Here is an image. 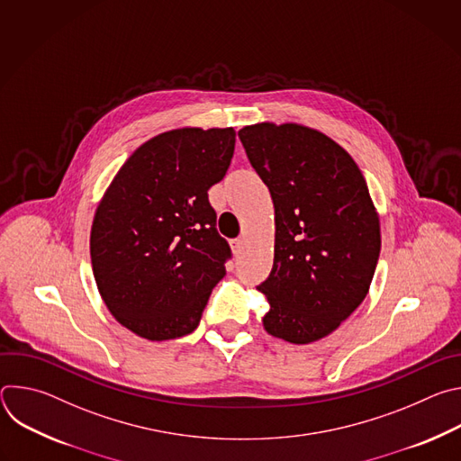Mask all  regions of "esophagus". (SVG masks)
<instances>
[{"label":"esophagus","mask_w":461,"mask_h":461,"mask_svg":"<svg viewBox=\"0 0 461 461\" xmlns=\"http://www.w3.org/2000/svg\"><path fill=\"white\" fill-rule=\"evenodd\" d=\"M242 248H244V240H242V239H235V240H231V249H233V253H235V255H239V253L242 251Z\"/></svg>","instance_id":"esophagus-1"}]
</instances>
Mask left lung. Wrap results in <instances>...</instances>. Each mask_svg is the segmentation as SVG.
<instances>
[{"label": "left lung", "instance_id": "left-lung-1", "mask_svg": "<svg viewBox=\"0 0 461 461\" xmlns=\"http://www.w3.org/2000/svg\"><path fill=\"white\" fill-rule=\"evenodd\" d=\"M239 139L270 189L274 268L257 286L265 330L294 345L332 334L368 294L381 249L379 215L354 158L301 123L244 125Z\"/></svg>", "mask_w": 461, "mask_h": 461}]
</instances>
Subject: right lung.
<instances>
[{"instance_id":"1","label":"right lung","mask_w":461,"mask_h":461,"mask_svg":"<svg viewBox=\"0 0 461 461\" xmlns=\"http://www.w3.org/2000/svg\"><path fill=\"white\" fill-rule=\"evenodd\" d=\"M233 149V127L166 131L123 162L96 208L98 292L113 317L148 341L193 332L226 276L230 246L208 189L224 178Z\"/></svg>"}]
</instances>
